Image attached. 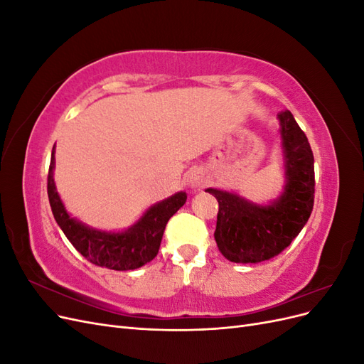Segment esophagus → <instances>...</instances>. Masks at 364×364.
<instances>
[{
  "instance_id": "obj_1",
  "label": "esophagus",
  "mask_w": 364,
  "mask_h": 364,
  "mask_svg": "<svg viewBox=\"0 0 364 364\" xmlns=\"http://www.w3.org/2000/svg\"><path fill=\"white\" fill-rule=\"evenodd\" d=\"M208 176L202 168H193L188 173V185L194 190H200L206 185Z\"/></svg>"
}]
</instances>
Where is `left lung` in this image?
<instances>
[{
	"label": "left lung",
	"mask_w": 364,
	"mask_h": 364,
	"mask_svg": "<svg viewBox=\"0 0 364 364\" xmlns=\"http://www.w3.org/2000/svg\"><path fill=\"white\" fill-rule=\"evenodd\" d=\"M285 156V190L277 202L253 205L237 194L208 188L218 202L215 241L232 262H261L289 247L314 205V156L290 111L278 114Z\"/></svg>",
	"instance_id": "8db88e82"
}]
</instances>
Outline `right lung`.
<instances>
[{"label": "right lung", "mask_w": 364, "mask_h": 364, "mask_svg": "<svg viewBox=\"0 0 364 364\" xmlns=\"http://www.w3.org/2000/svg\"><path fill=\"white\" fill-rule=\"evenodd\" d=\"M54 168V147L47 179L48 200L54 218L67 235L70 243L82 255L98 267L111 270H134L150 262L158 255L161 240L168 220L178 213V209L186 202V194L178 193L168 199L153 205L141 217L136 225L121 234L102 232L85 226L71 218L65 209L56 191L53 179Z\"/></svg>", "instance_id": "1"}]
</instances>
